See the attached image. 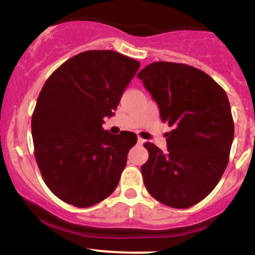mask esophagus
<instances>
[{"instance_id": "obj_1", "label": "esophagus", "mask_w": 255, "mask_h": 255, "mask_svg": "<svg viewBox=\"0 0 255 255\" xmlns=\"http://www.w3.org/2000/svg\"><path fill=\"white\" fill-rule=\"evenodd\" d=\"M137 142H138V143H140V145H142V143H143V142H145V140H143V138H142V137H140V136H138V137H137Z\"/></svg>"}]
</instances>
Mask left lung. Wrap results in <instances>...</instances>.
I'll return each instance as SVG.
<instances>
[{
    "instance_id": "1",
    "label": "left lung",
    "mask_w": 255,
    "mask_h": 255,
    "mask_svg": "<svg viewBox=\"0 0 255 255\" xmlns=\"http://www.w3.org/2000/svg\"><path fill=\"white\" fill-rule=\"evenodd\" d=\"M157 102L167 132V152L146 142L143 182L156 200L188 209L205 199L228 163L235 124L224 88L204 71L185 64L157 61L138 72Z\"/></svg>"
}]
</instances>
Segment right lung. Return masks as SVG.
Masks as SVG:
<instances>
[{
    "label": "right lung",
    "mask_w": 255,
    "mask_h": 255,
    "mask_svg": "<svg viewBox=\"0 0 255 255\" xmlns=\"http://www.w3.org/2000/svg\"><path fill=\"white\" fill-rule=\"evenodd\" d=\"M138 67L113 50H88L57 67L41 88L31 117L34 156L45 184L65 203L96 205L117 188L137 136L112 135L102 124Z\"/></svg>",
    "instance_id": "add662e5"
}]
</instances>
